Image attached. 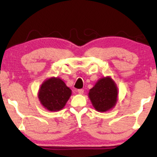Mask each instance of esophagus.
Instances as JSON below:
<instances>
[{
  "label": "esophagus",
  "instance_id": "34e87169",
  "mask_svg": "<svg viewBox=\"0 0 157 157\" xmlns=\"http://www.w3.org/2000/svg\"><path fill=\"white\" fill-rule=\"evenodd\" d=\"M77 91H78V93L80 94H83V93H84V90L83 89H79Z\"/></svg>",
  "mask_w": 157,
  "mask_h": 157
}]
</instances>
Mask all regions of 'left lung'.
Wrapping results in <instances>:
<instances>
[{"label":"left lung","instance_id":"8db88e82","mask_svg":"<svg viewBox=\"0 0 157 157\" xmlns=\"http://www.w3.org/2000/svg\"><path fill=\"white\" fill-rule=\"evenodd\" d=\"M118 89L110 77L100 79L89 92V97L95 109L100 112L111 110L117 101Z\"/></svg>","mask_w":157,"mask_h":157}]
</instances>
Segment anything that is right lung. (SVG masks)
<instances>
[{"label": "right lung", "mask_w": 157, "mask_h": 157, "mask_svg": "<svg viewBox=\"0 0 157 157\" xmlns=\"http://www.w3.org/2000/svg\"><path fill=\"white\" fill-rule=\"evenodd\" d=\"M71 95V90L63 81L59 77H52L41 85L38 98L45 109L57 111L63 109Z\"/></svg>", "instance_id": "add662e5"}]
</instances>
